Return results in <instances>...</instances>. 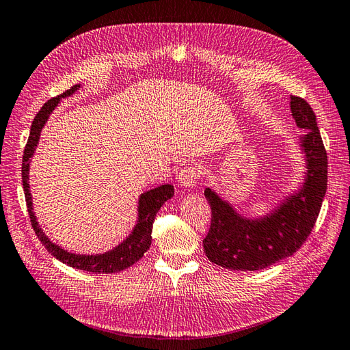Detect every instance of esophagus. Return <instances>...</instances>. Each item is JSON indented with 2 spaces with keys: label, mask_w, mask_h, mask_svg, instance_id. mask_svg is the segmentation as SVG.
I'll use <instances>...</instances> for the list:
<instances>
[{
  "label": "esophagus",
  "mask_w": 350,
  "mask_h": 350,
  "mask_svg": "<svg viewBox=\"0 0 350 350\" xmlns=\"http://www.w3.org/2000/svg\"><path fill=\"white\" fill-rule=\"evenodd\" d=\"M200 172L195 167H183L177 174V180L183 188H195L198 183Z\"/></svg>",
  "instance_id": "obj_1"
}]
</instances>
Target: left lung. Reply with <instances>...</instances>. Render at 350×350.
I'll list each match as a JSON object with an SVG mask.
<instances>
[{"label": "left lung", "instance_id": "obj_1", "mask_svg": "<svg viewBox=\"0 0 350 350\" xmlns=\"http://www.w3.org/2000/svg\"><path fill=\"white\" fill-rule=\"evenodd\" d=\"M291 113L306 131L299 138L307 168L303 183L270 213L258 217L240 215L230 201L206 188L212 224L202 246L213 264L240 271L262 270L294 255L312 232L327 192L328 159L310 105L291 95Z\"/></svg>", "mask_w": 350, "mask_h": 350}]
</instances>
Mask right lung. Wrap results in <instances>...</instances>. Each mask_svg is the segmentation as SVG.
<instances>
[{
	"label": "right lung",
	"instance_id": "obj_1",
	"mask_svg": "<svg viewBox=\"0 0 350 350\" xmlns=\"http://www.w3.org/2000/svg\"><path fill=\"white\" fill-rule=\"evenodd\" d=\"M79 89H80V85H75L71 86L68 91H65L64 94L56 96V98L49 100L43 107L40 109L34 120H32L29 137H28V142L25 146V150H23V158H22V183H23V191H25L27 207L31 217V225L32 228H34L37 237L43 243L49 254L55 256L58 261L67 264L72 268H77V270H83L89 273H98V274L118 273L135 264L138 259L144 255V252L149 250L150 243H152L153 221H155V216L158 213V210L162 207V204L174 195V188L173 185H161L158 188L143 192L140 195V198H138L137 224L134 225L131 234H129L124 241H120L118 246L104 252V254H94V255L72 254V252L62 249L61 246H58L56 243H53L47 237V235L43 232L42 226H40V224L37 222L34 207H32V195L29 191V164H31V158L34 157L36 153L37 144L40 140V134H42V129L44 128L49 116H51V113L56 109V105L59 104L62 98L71 96L72 94L77 92Z\"/></svg>",
	"mask_w": 350,
	"mask_h": 350
}]
</instances>
